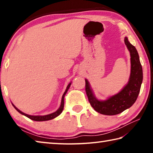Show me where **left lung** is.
Wrapping results in <instances>:
<instances>
[{"mask_svg":"<svg viewBox=\"0 0 153 153\" xmlns=\"http://www.w3.org/2000/svg\"><path fill=\"white\" fill-rule=\"evenodd\" d=\"M125 44L130 53L131 74L128 84L118 94L110 97L107 100L100 101L93 94L89 83L86 81V92L90 104L98 113L106 115H115L122 113L134 105L138 97L143 79L142 68L138 51L125 38Z\"/></svg>","mask_w":153,"mask_h":153,"instance_id":"left-lung-1","label":"left lung"}]
</instances>
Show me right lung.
<instances>
[{"label":"right lung","mask_w":153,"mask_h":153,"mask_svg":"<svg viewBox=\"0 0 153 153\" xmlns=\"http://www.w3.org/2000/svg\"><path fill=\"white\" fill-rule=\"evenodd\" d=\"M71 86V83H69L68 86H67V88H66V90L65 91L64 94H63V97H62V99H61V106L60 107H59V109L55 111V113H53L51 114H49V115H44V116H33V115H27V114H25L24 113H23L20 110L18 109V108L15 107L14 105H13V106L14 108L16 109L18 112L20 113L21 114H22V115H24L25 116H26L27 117H28L29 119H30V120H33V121H48V120H53V119L55 118L56 117H57V116H59L60 114L62 113V111H63V107H64V97H65V94L67 92V90H68V89L69 88V87H70Z\"/></svg>","instance_id":"obj_1"}]
</instances>
